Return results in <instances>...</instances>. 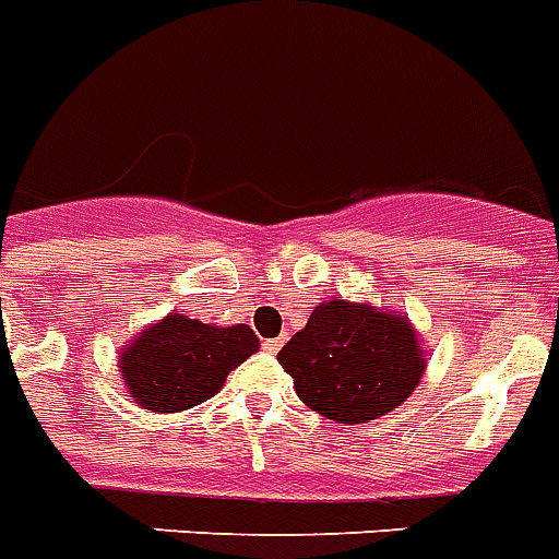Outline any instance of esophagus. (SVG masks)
<instances>
[{
	"mask_svg": "<svg viewBox=\"0 0 559 559\" xmlns=\"http://www.w3.org/2000/svg\"><path fill=\"white\" fill-rule=\"evenodd\" d=\"M280 347H283V338H265V342H262V350L265 353H276Z\"/></svg>",
	"mask_w": 559,
	"mask_h": 559,
	"instance_id": "obj_1",
	"label": "esophagus"
}]
</instances>
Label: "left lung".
Masks as SVG:
<instances>
[{
  "instance_id": "left-lung-1",
  "label": "left lung",
  "mask_w": 559,
  "mask_h": 559,
  "mask_svg": "<svg viewBox=\"0 0 559 559\" xmlns=\"http://www.w3.org/2000/svg\"><path fill=\"white\" fill-rule=\"evenodd\" d=\"M302 404L336 424H367L407 402L427 350L402 311L331 297L280 350Z\"/></svg>"
}]
</instances>
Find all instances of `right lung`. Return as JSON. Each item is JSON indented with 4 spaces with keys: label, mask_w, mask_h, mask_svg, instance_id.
<instances>
[{
    "label": "right lung",
    "mask_w": 559,
    "mask_h": 559,
    "mask_svg": "<svg viewBox=\"0 0 559 559\" xmlns=\"http://www.w3.org/2000/svg\"><path fill=\"white\" fill-rule=\"evenodd\" d=\"M257 350L260 338L248 325H203L175 311L132 336L118 367L138 407L180 413L212 399L234 367Z\"/></svg>",
    "instance_id": "add662e5"
}]
</instances>
